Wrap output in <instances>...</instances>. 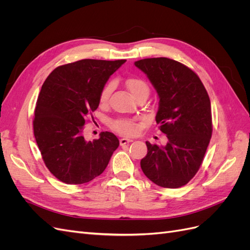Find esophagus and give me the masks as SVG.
I'll list each match as a JSON object with an SVG mask.
<instances>
[{
    "mask_svg": "<svg viewBox=\"0 0 250 250\" xmlns=\"http://www.w3.org/2000/svg\"><path fill=\"white\" fill-rule=\"evenodd\" d=\"M130 142H132V140L127 139V138H122V139H120V145L124 146V145H127V144H129Z\"/></svg>",
    "mask_w": 250,
    "mask_h": 250,
    "instance_id": "34e87169",
    "label": "esophagus"
}]
</instances>
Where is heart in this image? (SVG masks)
Returning a JSON list of instances; mask_svg holds the SVG:
<instances>
[{"mask_svg": "<svg viewBox=\"0 0 250 250\" xmlns=\"http://www.w3.org/2000/svg\"><path fill=\"white\" fill-rule=\"evenodd\" d=\"M126 86L129 89L131 95L137 99L140 96L149 94V85L148 83L140 78V77H130L126 80ZM112 90L111 83H107L103 86L99 95V102L101 105L107 104L109 96ZM111 127L113 129L124 133V134H134L139 130V124L135 122L134 120L131 119H117L113 120L111 122Z\"/></svg>", "mask_w": 250, "mask_h": 250, "instance_id": "b5f03b06", "label": "heart"}]
</instances>
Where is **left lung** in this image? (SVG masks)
<instances>
[{"mask_svg":"<svg viewBox=\"0 0 250 250\" xmlns=\"http://www.w3.org/2000/svg\"><path fill=\"white\" fill-rule=\"evenodd\" d=\"M134 64L160 97L155 120L168 139L165 146L146 142L141 168L157 186L180 188L198 172L211 138L209 97L198 75L176 60L146 58Z\"/></svg>","mask_w":250,"mask_h":250,"instance_id":"1","label":"left lung"}]
</instances>
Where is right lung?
<instances>
[{
    "label": "right lung",
    "mask_w": 250,
    "mask_h": 250,
    "mask_svg": "<svg viewBox=\"0 0 250 250\" xmlns=\"http://www.w3.org/2000/svg\"><path fill=\"white\" fill-rule=\"evenodd\" d=\"M125 62L78 60L56 67L43 82L34 112V137L46 167L62 183L82 185L99 176L119 147L111 132L103 131L92 142L82 132L99 106L101 89Z\"/></svg>",
    "instance_id": "1"
}]
</instances>
